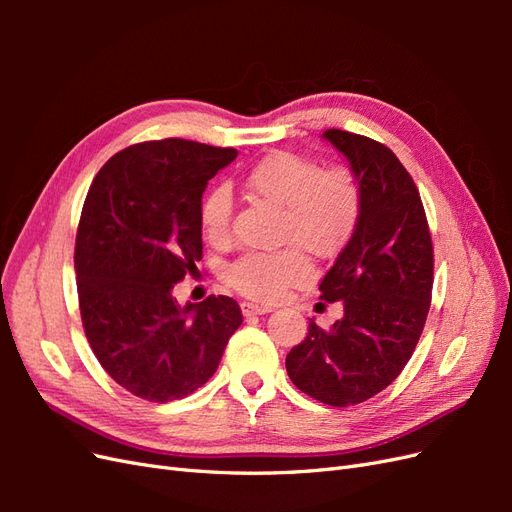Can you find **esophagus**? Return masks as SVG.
<instances>
[{
	"label": "esophagus",
	"mask_w": 512,
	"mask_h": 512,
	"mask_svg": "<svg viewBox=\"0 0 512 512\" xmlns=\"http://www.w3.org/2000/svg\"><path fill=\"white\" fill-rule=\"evenodd\" d=\"M241 312L243 316H262V314H269L271 307H265V305H254V303H247L243 301L241 303Z\"/></svg>",
	"instance_id": "obj_1"
}]
</instances>
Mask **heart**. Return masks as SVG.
<instances>
[{
    "label": "heart",
    "mask_w": 512,
    "mask_h": 512,
    "mask_svg": "<svg viewBox=\"0 0 512 512\" xmlns=\"http://www.w3.org/2000/svg\"><path fill=\"white\" fill-rule=\"evenodd\" d=\"M247 185L269 203L284 207L282 239L303 245L316 256L342 252L359 228L363 192L344 166L324 168L292 151H275L256 162ZM232 190L218 183L200 203V224L215 243L226 241L232 224ZM312 277V262L301 247L282 252H247L232 262L228 282L245 297L273 303L284 292Z\"/></svg>",
    "instance_id": "heart-1"
}]
</instances>
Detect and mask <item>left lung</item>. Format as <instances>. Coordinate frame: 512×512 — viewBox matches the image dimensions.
Here are the masks:
<instances>
[{
  "label": "left lung",
  "mask_w": 512,
  "mask_h": 512,
  "mask_svg": "<svg viewBox=\"0 0 512 512\" xmlns=\"http://www.w3.org/2000/svg\"><path fill=\"white\" fill-rule=\"evenodd\" d=\"M363 192L359 228L320 282L322 301H342L331 329L312 320L286 356L297 389L346 408L384 391L406 367L431 305L433 245L425 209L395 153L367 136L327 130Z\"/></svg>",
  "instance_id": "left-lung-1"
}]
</instances>
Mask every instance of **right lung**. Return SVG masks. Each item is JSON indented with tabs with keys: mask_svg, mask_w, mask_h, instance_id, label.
Returning a JSON list of instances; mask_svg holds the SVG:
<instances>
[{
	"mask_svg": "<svg viewBox=\"0 0 512 512\" xmlns=\"http://www.w3.org/2000/svg\"><path fill=\"white\" fill-rule=\"evenodd\" d=\"M237 149L147 141L108 160L87 192L74 269L87 342L132 395L166 404L203 386L243 322L235 299L179 305L173 288L203 258L200 203Z\"/></svg>",
	"mask_w": 512,
	"mask_h": 512,
	"instance_id": "right-lung-1",
	"label": "right lung"
}]
</instances>
